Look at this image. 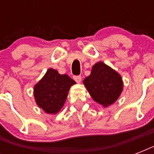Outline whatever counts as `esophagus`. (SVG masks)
I'll return each instance as SVG.
<instances>
[{"label": "esophagus", "mask_w": 154, "mask_h": 154, "mask_svg": "<svg viewBox=\"0 0 154 154\" xmlns=\"http://www.w3.org/2000/svg\"><path fill=\"white\" fill-rule=\"evenodd\" d=\"M73 79L76 81V82H77V83H80V82H82V76H80V75L74 76V77H73Z\"/></svg>", "instance_id": "34e87169"}]
</instances>
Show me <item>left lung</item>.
Returning a JSON list of instances; mask_svg holds the SVG:
<instances>
[{
	"label": "left lung",
	"mask_w": 154,
	"mask_h": 154,
	"mask_svg": "<svg viewBox=\"0 0 154 154\" xmlns=\"http://www.w3.org/2000/svg\"><path fill=\"white\" fill-rule=\"evenodd\" d=\"M83 83L92 98L104 107L117 101L123 89V82L119 73L101 61L93 66L91 73Z\"/></svg>",
	"instance_id": "1"
}]
</instances>
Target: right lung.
Returning a JSON list of instances; mask_svg holds the SVG:
<instances>
[{"label":"right lung","mask_w":154,"mask_h":154,"mask_svg":"<svg viewBox=\"0 0 154 154\" xmlns=\"http://www.w3.org/2000/svg\"><path fill=\"white\" fill-rule=\"evenodd\" d=\"M75 83L68 75L60 74L56 69H49L34 86L35 101L45 112L55 114L63 107L70 87Z\"/></svg>","instance_id":"1"}]
</instances>
